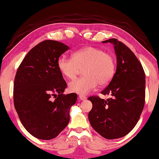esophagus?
Listing matches in <instances>:
<instances>
[{
  "label": "esophagus",
  "mask_w": 159,
  "mask_h": 159,
  "mask_svg": "<svg viewBox=\"0 0 159 159\" xmlns=\"http://www.w3.org/2000/svg\"><path fill=\"white\" fill-rule=\"evenodd\" d=\"M78 97H79V99H80V100H81V101H86V100H87V97L84 96V95H80Z\"/></svg>",
  "instance_id": "1"
}]
</instances>
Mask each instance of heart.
I'll return each mask as SVG.
<instances>
[{
	"label": "heart",
	"mask_w": 159,
	"mask_h": 159,
	"mask_svg": "<svg viewBox=\"0 0 159 159\" xmlns=\"http://www.w3.org/2000/svg\"><path fill=\"white\" fill-rule=\"evenodd\" d=\"M58 70L65 78L74 79L83 68V77L69 84L72 93L87 95L99 84L106 85L113 78L116 72L114 57L100 48L86 47L72 54V58L61 55L57 61Z\"/></svg>",
	"instance_id": "heart-1"
}]
</instances>
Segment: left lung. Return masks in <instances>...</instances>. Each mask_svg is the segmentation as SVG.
I'll return each instance as SVG.
<instances>
[{
  "mask_svg": "<svg viewBox=\"0 0 159 159\" xmlns=\"http://www.w3.org/2000/svg\"><path fill=\"white\" fill-rule=\"evenodd\" d=\"M114 46L117 66L107 87L101 92L110 95L107 100L88 98L93 108L88 118L93 129L107 139L124 137L136 125L144 106L145 73L134 53L116 38L102 43Z\"/></svg>",
  "mask_w": 159,
  "mask_h": 159,
  "instance_id": "left-lung-1",
  "label": "left lung"
}]
</instances>
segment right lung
I'll return each instance as SVG.
<instances>
[{
    "instance_id": "1",
    "label": "right lung",
    "mask_w": 159,
    "mask_h": 159,
    "mask_svg": "<svg viewBox=\"0 0 159 159\" xmlns=\"http://www.w3.org/2000/svg\"><path fill=\"white\" fill-rule=\"evenodd\" d=\"M69 49L59 41H42L29 52L17 70L15 108L25 129L38 139L58 136L69 124L70 108L77 101L75 93L64 94L66 83L57 66L58 58Z\"/></svg>"
}]
</instances>
